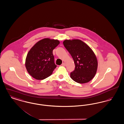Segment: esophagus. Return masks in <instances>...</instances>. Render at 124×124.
Returning a JSON list of instances; mask_svg holds the SVG:
<instances>
[{"label": "esophagus", "instance_id": "1", "mask_svg": "<svg viewBox=\"0 0 124 124\" xmlns=\"http://www.w3.org/2000/svg\"><path fill=\"white\" fill-rule=\"evenodd\" d=\"M66 63H63L62 64V66H64V67H65V66H66Z\"/></svg>", "mask_w": 124, "mask_h": 124}]
</instances>
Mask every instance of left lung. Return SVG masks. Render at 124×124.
Returning a JSON list of instances; mask_svg holds the SVG:
<instances>
[{
    "label": "left lung",
    "mask_w": 124,
    "mask_h": 124,
    "mask_svg": "<svg viewBox=\"0 0 124 124\" xmlns=\"http://www.w3.org/2000/svg\"><path fill=\"white\" fill-rule=\"evenodd\" d=\"M63 44L75 64V70L70 73V77L80 84L90 81L95 76L98 67L97 58L93 51L79 39L65 40Z\"/></svg>",
    "instance_id": "8db88e82"
}]
</instances>
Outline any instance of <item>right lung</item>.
Here are the masks:
<instances>
[{"label": "right lung", "mask_w": 124, "mask_h": 124, "mask_svg": "<svg viewBox=\"0 0 124 124\" xmlns=\"http://www.w3.org/2000/svg\"><path fill=\"white\" fill-rule=\"evenodd\" d=\"M59 43L57 39H43L31 48L26 58L25 67L32 77L43 80L52 75L57 67L53 50Z\"/></svg>", "instance_id": "1"}]
</instances>
